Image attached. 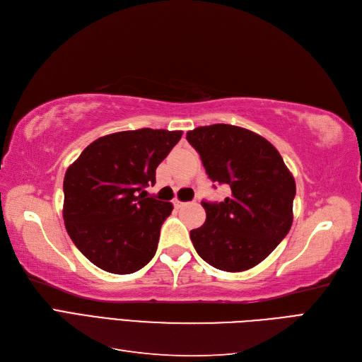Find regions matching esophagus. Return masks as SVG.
<instances>
[{
    "instance_id": "obj_1",
    "label": "esophagus",
    "mask_w": 362,
    "mask_h": 362,
    "mask_svg": "<svg viewBox=\"0 0 362 362\" xmlns=\"http://www.w3.org/2000/svg\"><path fill=\"white\" fill-rule=\"evenodd\" d=\"M173 205H175V208H182L184 205H187V202H182V201H180V199H175V201H173Z\"/></svg>"
}]
</instances>
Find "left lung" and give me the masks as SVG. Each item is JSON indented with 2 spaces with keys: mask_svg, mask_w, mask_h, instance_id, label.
I'll list each match as a JSON object with an SVG mask.
<instances>
[{
  "mask_svg": "<svg viewBox=\"0 0 362 362\" xmlns=\"http://www.w3.org/2000/svg\"><path fill=\"white\" fill-rule=\"evenodd\" d=\"M213 182L228 184L223 202L202 201L206 221L192 229L199 257L225 272H243L267 258L293 223L296 182L278 149L254 131L226 124L187 133Z\"/></svg>",
  "mask_w": 362,
  "mask_h": 362,
  "instance_id": "obj_1",
  "label": "left lung"
}]
</instances>
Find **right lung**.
<instances>
[{"mask_svg": "<svg viewBox=\"0 0 362 362\" xmlns=\"http://www.w3.org/2000/svg\"><path fill=\"white\" fill-rule=\"evenodd\" d=\"M182 131L141 128L96 139L66 170L63 218L81 254L96 267L128 275L157 252L170 202L146 198L156 169Z\"/></svg>", "mask_w": 362, "mask_h": 362, "instance_id": "obj_1", "label": "right lung"}]
</instances>
